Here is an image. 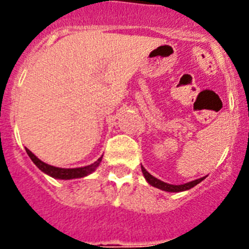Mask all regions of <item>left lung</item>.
I'll list each match as a JSON object with an SVG mask.
<instances>
[{
  "instance_id": "8db88e82",
  "label": "left lung",
  "mask_w": 249,
  "mask_h": 249,
  "mask_svg": "<svg viewBox=\"0 0 249 249\" xmlns=\"http://www.w3.org/2000/svg\"><path fill=\"white\" fill-rule=\"evenodd\" d=\"M141 168H142V173H143L144 178H146V181L148 182L151 186L156 187V188H158V190L164 191V192H183V191L191 190V188H193L195 186H197L199 182H202L204 178L207 177V176H204V177L198 178V179H195V181L187 182V183H184V184H169V183H166V182H163V181H160V179H158V178L153 177L151 173L147 172V169L144 168L143 166H141Z\"/></svg>"
}]
</instances>
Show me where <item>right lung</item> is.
Returning <instances> with one entry per match:
<instances>
[{"mask_svg": "<svg viewBox=\"0 0 249 249\" xmlns=\"http://www.w3.org/2000/svg\"><path fill=\"white\" fill-rule=\"evenodd\" d=\"M26 152H27V155L30 156L31 160H32V162H34L43 173L51 176V177L56 178V179H74V178H82L86 177V176L91 175V173L94 172L96 168L100 166L101 160H102L103 157V156H101L94 163L89 164V166L78 167V168H59V167L51 166V164L42 162V160H39V158H37L28 148H26Z\"/></svg>", "mask_w": 249, "mask_h": 249, "instance_id": "obj_1", "label": "right lung"}]
</instances>
